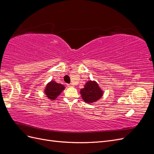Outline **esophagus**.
<instances>
[{"label":"esophagus","mask_w":154,"mask_h":154,"mask_svg":"<svg viewBox=\"0 0 154 154\" xmlns=\"http://www.w3.org/2000/svg\"><path fill=\"white\" fill-rule=\"evenodd\" d=\"M67 85H68V87H74V85H73V84H72V83H70V84H68Z\"/></svg>","instance_id":"1"}]
</instances>
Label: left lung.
Instances as JSON below:
<instances>
[{
  "instance_id": "obj_1",
  "label": "left lung",
  "mask_w": 154,
  "mask_h": 154,
  "mask_svg": "<svg viewBox=\"0 0 154 154\" xmlns=\"http://www.w3.org/2000/svg\"><path fill=\"white\" fill-rule=\"evenodd\" d=\"M80 94L83 101L87 103H92L101 99L103 92L96 82L90 80L80 90Z\"/></svg>"
}]
</instances>
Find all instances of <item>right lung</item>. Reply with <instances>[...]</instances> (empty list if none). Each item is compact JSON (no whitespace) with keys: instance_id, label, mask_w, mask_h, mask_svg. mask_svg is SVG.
<instances>
[{"instance_id":"obj_1","label":"right lung","mask_w":154,"mask_h":154,"mask_svg":"<svg viewBox=\"0 0 154 154\" xmlns=\"http://www.w3.org/2000/svg\"><path fill=\"white\" fill-rule=\"evenodd\" d=\"M64 85L58 83L54 81H51L48 83L44 90L45 94L49 100H55L65 89Z\"/></svg>"}]
</instances>
